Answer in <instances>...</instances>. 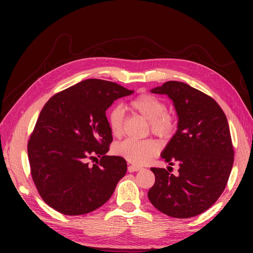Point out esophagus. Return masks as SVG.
I'll return each mask as SVG.
<instances>
[{"instance_id": "esophagus-1", "label": "esophagus", "mask_w": 253, "mask_h": 253, "mask_svg": "<svg viewBox=\"0 0 253 253\" xmlns=\"http://www.w3.org/2000/svg\"><path fill=\"white\" fill-rule=\"evenodd\" d=\"M139 169H141L140 166H137V165H129V166H128V171H129V173H133V171H137Z\"/></svg>"}]
</instances>
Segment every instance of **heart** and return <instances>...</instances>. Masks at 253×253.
<instances>
[{"mask_svg":"<svg viewBox=\"0 0 253 253\" xmlns=\"http://www.w3.org/2000/svg\"><path fill=\"white\" fill-rule=\"evenodd\" d=\"M128 107L149 121L150 130L162 139L169 138L176 129L175 118L168 113L166 103L152 94H140L132 99ZM107 124L113 136H122L124 130V110L121 105H115L107 112ZM159 144L152 139L136 140L126 139L114 147V152L128 162L136 165L148 163L159 152Z\"/></svg>","mask_w":253,"mask_h":253,"instance_id":"obj_1","label":"heart"}]
</instances>
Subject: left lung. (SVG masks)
<instances>
[{
	"instance_id": "1",
	"label": "left lung",
	"mask_w": 253,
	"mask_h": 253,
	"mask_svg": "<svg viewBox=\"0 0 253 253\" xmlns=\"http://www.w3.org/2000/svg\"><path fill=\"white\" fill-rule=\"evenodd\" d=\"M152 93L166 94L178 116L177 131L161 157L179 164L178 175L152 168L155 182L148 192L166 215L188 218L207 211L222 195L234 163L229 126L216 101L189 84L168 82Z\"/></svg>"
}]
</instances>
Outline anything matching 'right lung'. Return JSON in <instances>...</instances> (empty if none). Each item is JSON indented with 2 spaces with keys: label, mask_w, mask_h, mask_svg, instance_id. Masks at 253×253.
I'll return each mask as SVG.
<instances>
[{
  "label": "right lung",
  "mask_w": 253,
  "mask_h": 253,
  "mask_svg": "<svg viewBox=\"0 0 253 253\" xmlns=\"http://www.w3.org/2000/svg\"><path fill=\"white\" fill-rule=\"evenodd\" d=\"M115 83L87 79L54 94L28 141L30 171L43 201L65 215L92 212L109 200L125 176V159L106 155L113 141L106 110L129 95ZM100 158L89 166L88 159Z\"/></svg>",
  "instance_id": "obj_1"
}]
</instances>
